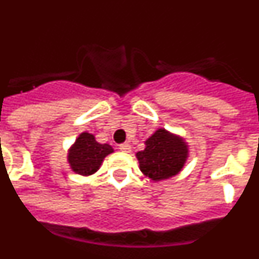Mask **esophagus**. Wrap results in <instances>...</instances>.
I'll use <instances>...</instances> for the list:
<instances>
[{
    "label": "esophagus",
    "mask_w": 259,
    "mask_h": 259,
    "mask_svg": "<svg viewBox=\"0 0 259 259\" xmlns=\"http://www.w3.org/2000/svg\"><path fill=\"white\" fill-rule=\"evenodd\" d=\"M119 150H122V152L124 153H130L131 152V145H130L128 143L120 144V145H119Z\"/></svg>",
    "instance_id": "esophagus-1"
}]
</instances>
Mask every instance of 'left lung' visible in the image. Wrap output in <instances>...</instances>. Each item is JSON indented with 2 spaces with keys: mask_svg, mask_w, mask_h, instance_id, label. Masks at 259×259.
<instances>
[{
  "mask_svg": "<svg viewBox=\"0 0 259 259\" xmlns=\"http://www.w3.org/2000/svg\"><path fill=\"white\" fill-rule=\"evenodd\" d=\"M145 149L136 154L140 170L154 182L176 175L188 158V148L182 137L159 128L145 141Z\"/></svg>",
  "mask_w": 259,
  "mask_h": 259,
  "instance_id": "8db88e82",
  "label": "left lung"
}]
</instances>
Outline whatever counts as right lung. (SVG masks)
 <instances>
[{"instance_id":"obj_1","label":"right lung","mask_w":259,"mask_h":259,"mask_svg":"<svg viewBox=\"0 0 259 259\" xmlns=\"http://www.w3.org/2000/svg\"><path fill=\"white\" fill-rule=\"evenodd\" d=\"M113 152V148L109 144L97 143L93 135L83 132L71 146L68 163L76 174L84 176L92 175L100 168L104 158Z\"/></svg>"}]
</instances>
